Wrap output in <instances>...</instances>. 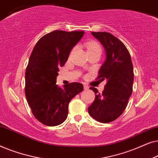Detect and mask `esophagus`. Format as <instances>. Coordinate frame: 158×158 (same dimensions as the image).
Listing matches in <instances>:
<instances>
[{"label": "esophagus", "mask_w": 158, "mask_h": 158, "mask_svg": "<svg viewBox=\"0 0 158 158\" xmlns=\"http://www.w3.org/2000/svg\"><path fill=\"white\" fill-rule=\"evenodd\" d=\"M88 88H89V87H88V86L87 85H86V84H83V88H84V89H85V90H88Z\"/></svg>", "instance_id": "1"}]
</instances>
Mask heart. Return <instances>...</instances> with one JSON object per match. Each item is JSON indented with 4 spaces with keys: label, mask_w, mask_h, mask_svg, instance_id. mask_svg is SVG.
Here are the masks:
<instances>
[{
    "label": "heart",
    "mask_w": 158,
    "mask_h": 158,
    "mask_svg": "<svg viewBox=\"0 0 158 158\" xmlns=\"http://www.w3.org/2000/svg\"><path fill=\"white\" fill-rule=\"evenodd\" d=\"M87 50L88 52H98L101 54V45L96 42H90L87 44Z\"/></svg>",
    "instance_id": "heart-1"
}]
</instances>
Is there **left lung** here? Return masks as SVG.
I'll list each match as a JSON object with an SVG mask.
<instances>
[{
  "label": "left lung",
  "instance_id": "left-lung-1",
  "mask_svg": "<svg viewBox=\"0 0 158 158\" xmlns=\"http://www.w3.org/2000/svg\"><path fill=\"white\" fill-rule=\"evenodd\" d=\"M100 41L106 52V59L98 72L97 79L106 80L104 90L100 94L94 87L96 98L88 107V113L101 123H109L122 115L132 93L133 64L126 46L109 32H92Z\"/></svg>",
  "mask_w": 158,
  "mask_h": 158
}]
</instances>
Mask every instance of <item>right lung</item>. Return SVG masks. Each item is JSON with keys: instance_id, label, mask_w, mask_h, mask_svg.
<instances>
[{"instance_id": "1", "label": "right lung", "mask_w": 158, "mask_h": 158, "mask_svg": "<svg viewBox=\"0 0 158 158\" xmlns=\"http://www.w3.org/2000/svg\"><path fill=\"white\" fill-rule=\"evenodd\" d=\"M84 31L56 30L43 36L34 47L25 73V95L36 119L46 126L62 124L67 118L71 99L83 91L80 83L58 87L57 76L71 49Z\"/></svg>"}]
</instances>
